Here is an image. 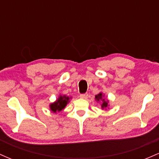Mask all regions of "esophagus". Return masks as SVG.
Segmentation results:
<instances>
[{"label":"esophagus","instance_id":"obj_1","mask_svg":"<svg viewBox=\"0 0 159 159\" xmlns=\"http://www.w3.org/2000/svg\"><path fill=\"white\" fill-rule=\"evenodd\" d=\"M87 97H88V94L87 93H82L80 95V98H85L86 99Z\"/></svg>","mask_w":159,"mask_h":159}]
</instances>
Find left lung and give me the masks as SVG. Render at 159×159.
<instances>
[{"instance_id": "obj_1", "label": "left lung", "mask_w": 159, "mask_h": 159, "mask_svg": "<svg viewBox=\"0 0 159 159\" xmlns=\"http://www.w3.org/2000/svg\"><path fill=\"white\" fill-rule=\"evenodd\" d=\"M96 99L97 100V101H99V100L102 99V108H105V107H107V101H105L104 98H102V94L101 93H98V95H96Z\"/></svg>"}]
</instances>
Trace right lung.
<instances>
[{"instance_id": "obj_1", "label": "right lung", "mask_w": 159, "mask_h": 159, "mask_svg": "<svg viewBox=\"0 0 159 159\" xmlns=\"http://www.w3.org/2000/svg\"><path fill=\"white\" fill-rule=\"evenodd\" d=\"M69 98L68 96H61L58 98L57 100L54 103H52V105H50L51 110L54 112H56V111H61L64 108L66 104L69 102Z\"/></svg>"}]
</instances>
